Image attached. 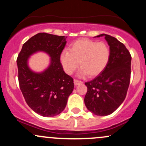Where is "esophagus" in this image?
<instances>
[{
  "mask_svg": "<svg viewBox=\"0 0 146 146\" xmlns=\"http://www.w3.org/2000/svg\"><path fill=\"white\" fill-rule=\"evenodd\" d=\"M80 84H82V82L78 80H74V85H76V86L78 85H80Z\"/></svg>",
  "mask_w": 146,
  "mask_h": 146,
  "instance_id": "esophagus-1",
  "label": "esophagus"
}]
</instances>
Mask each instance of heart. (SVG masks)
<instances>
[{"instance_id": "1", "label": "heart", "mask_w": 146, "mask_h": 146, "mask_svg": "<svg viewBox=\"0 0 146 146\" xmlns=\"http://www.w3.org/2000/svg\"><path fill=\"white\" fill-rule=\"evenodd\" d=\"M110 58V47L104 42L89 39H79L73 42L69 51H64L60 61L65 72L72 74L80 64L79 75L92 78L103 71Z\"/></svg>"}]
</instances>
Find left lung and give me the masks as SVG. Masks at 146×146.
Here are the masks:
<instances>
[{
	"label": "left lung",
	"mask_w": 146,
	"mask_h": 146,
	"mask_svg": "<svg viewBox=\"0 0 146 146\" xmlns=\"http://www.w3.org/2000/svg\"><path fill=\"white\" fill-rule=\"evenodd\" d=\"M110 46V58L105 68L91 81L85 82L87 109L98 116L114 112L126 96L130 83L131 56L124 44L114 36L102 34Z\"/></svg>",
	"instance_id": "left-lung-1"
}]
</instances>
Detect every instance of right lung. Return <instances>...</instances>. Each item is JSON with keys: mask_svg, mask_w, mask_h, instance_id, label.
<instances>
[{"mask_svg": "<svg viewBox=\"0 0 146 146\" xmlns=\"http://www.w3.org/2000/svg\"><path fill=\"white\" fill-rule=\"evenodd\" d=\"M66 38L38 33L23 44L17 56L22 93L28 106L42 117H54L62 112L74 88L73 79L65 73L60 61ZM40 51L50 56V64L45 70L37 73L31 70L28 61L31 55Z\"/></svg>", "mask_w": 146, "mask_h": 146, "instance_id": "obj_1", "label": "right lung"}]
</instances>
